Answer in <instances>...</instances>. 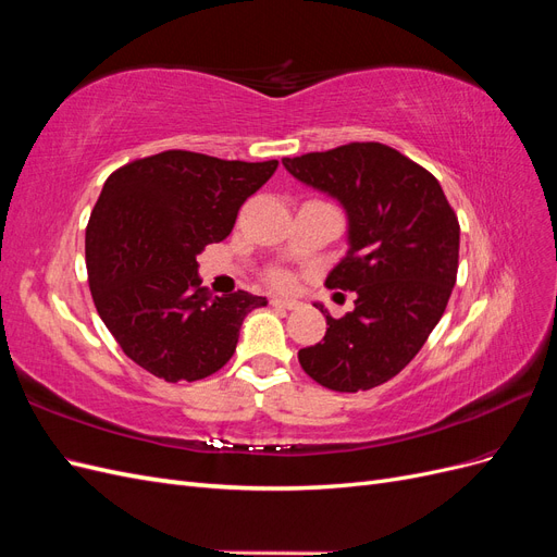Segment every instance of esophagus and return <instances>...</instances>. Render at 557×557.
<instances>
[{
  "instance_id": "1",
  "label": "esophagus",
  "mask_w": 557,
  "mask_h": 557,
  "mask_svg": "<svg viewBox=\"0 0 557 557\" xmlns=\"http://www.w3.org/2000/svg\"><path fill=\"white\" fill-rule=\"evenodd\" d=\"M269 305L276 307V309H285V311H293L299 307L297 299H288V297H272V301Z\"/></svg>"
}]
</instances>
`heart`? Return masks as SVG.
I'll return each mask as SVG.
<instances>
[{
  "mask_svg": "<svg viewBox=\"0 0 557 557\" xmlns=\"http://www.w3.org/2000/svg\"><path fill=\"white\" fill-rule=\"evenodd\" d=\"M269 281H272L274 285H288V274H285V272H272V274H269Z\"/></svg>",
  "mask_w": 557,
  "mask_h": 557,
  "instance_id": "obj_1",
  "label": "heart"
}]
</instances>
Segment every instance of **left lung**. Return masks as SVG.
<instances>
[{
  "label": "left lung",
  "instance_id": "1",
  "mask_svg": "<svg viewBox=\"0 0 557 557\" xmlns=\"http://www.w3.org/2000/svg\"><path fill=\"white\" fill-rule=\"evenodd\" d=\"M301 183L342 201L348 252L325 285L352 290L356 309L332 318L299 364L320 385L358 393L391 381L440 323L458 276L460 223L425 166L379 141L283 158Z\"/></svg>",
  "mask_w": 557,
  "mask_h": 557
}]
</instances>
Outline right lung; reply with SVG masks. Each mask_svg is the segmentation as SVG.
<instances>
[{
	"label": "right lung",
	"mask_w": 557,
	"mask_h": 557,
	"mask_svg": "<svg viewBox=\"0 0 557 557\" xmlns=\"http://www.w3.org/2000/svg\"><path fill=\"white\" fill-rule=\"evenodd\" d=\"M276 166L164 150L107 178L86 227L88 283L99 318L146 372L166 383L215 374L234 356L246 313L267 305L246 290L211 297L197 256L227 239Z\"/></svg>",
	"instance_id": "add662e5"
}]
</instances>
